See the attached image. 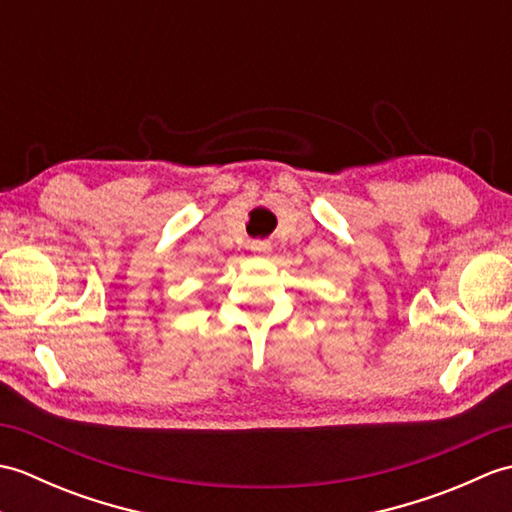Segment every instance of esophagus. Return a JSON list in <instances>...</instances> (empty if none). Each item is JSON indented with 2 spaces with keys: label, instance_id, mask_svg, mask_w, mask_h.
I'll return each instance as SVG.
<instances>
[{
  "label": "esophagus",
  "instance_id": "esophagus-1",
  "mask_svg": "<svg viewBox=\"0 0 512 512\" xmlns=\"http://www.w3.org/2000/svg\"><path fill=\"white\" fill-rule=\"evenodd\" d=\"M248 248L253 250V253H268L270 242H268V239H253V242L248 244Z\"/></svg>",
  "mask_w": 512,
  "mask_h": 512
}]
</instances>
